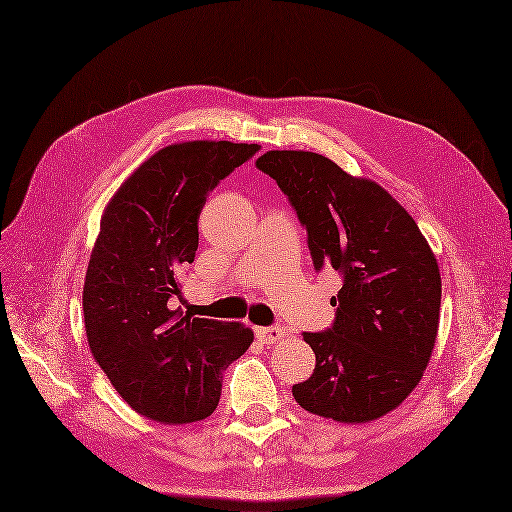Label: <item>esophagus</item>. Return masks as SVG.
<instances>
[{
  "instance_id": "obj_1",
  "label": "esophagus",
  "mask_w": 512,
  "mask_h": 512,
  "mask_svg": "<svg viewBox=\"0 0 512 512\" xmlns=\"http://www.w3.org/2000/svg\"><path fill=\"white\" fill-rule=\"evenodd\" d=\"M255 335H257L259 342H263V344H276L287 333H285V329H280V327H257Z\"/></svg>"
}]
</instances>
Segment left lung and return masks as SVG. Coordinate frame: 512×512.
<instances>
[{
	"mask_svg": "<svg viewBox=\"0 0 512 512\" xmlns=\"http://www.w3.org/2000/svg\"><path fill=\"white\" fill-rule=\"evenodd\" d=\"M257 168L285 192L308 232L314 268L342 272L333 327L304 333L314 373L295 401L320 418L365 424L420 384L439 331L441 272L418 223L386 189L304 149H274Z\"/></svg>",
	"mask_w": 512,
	"mask_h": 512,
	"instance_id": "obj_1",
	"label": "left lung"
}]
</instances>
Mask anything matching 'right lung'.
<instances>
[{"label":"right lung","instance_id":"right-lung-1","mask_svg":"<svg viewBox=\"0 0 512 512\" xmlns=\"http://www.w3.org/2000/svg\"><path fill=\"white\" fill-rule=\"evenodd\" d=\"M261 145L185 141L162 147L107 202L84 280L94 361L122 399L160 424L211 415L223 371L253 344L242 323L192 318L170 301L198 249L206 196Z\"/></svg>","mask_w":512,"mask_h":512}]
</instances>
